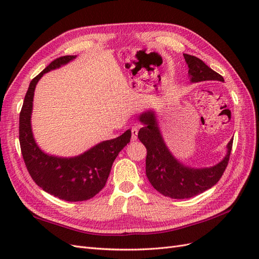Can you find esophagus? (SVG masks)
Wrapping results in <instances>:
<instances>
[{
	"label": "esophagus",
	"mask_w": 259,
	"mask_h": 259,
	"mask_svg": "<svg viewBox=\"0 0 259 259\" xmlns=\"http://www.w3.org/2000/svg\"><path fill=\"white\" fill-rule=\"evenodd\" d=\"M137 135H138L137 127H133L132 128V140H133V142H135V140H137Z\"/></svg>",
	"instance_id": "obj_1"
}]
</instances>
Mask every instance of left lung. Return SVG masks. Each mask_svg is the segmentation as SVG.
Instances as JSON below:
<instances>
[{
	"label": "left lung",
	"instance_id": "left-lung-1",
	"mask_svg": "<svg viewBox=\"0 0 259 259\" xmlns=\"http://www.w3.org/2000/svg\"><path fill=\"white\" fill-rule=\"evenodd\" d=\"M184 57L192 83L208 80L224 81L221 74L211 70L200 58L188 54H184ZM139 121L144 124V127L139 130L138 138L147 149L146 175L155 190L171 199H188L209 189L222 178L228 165L233 139L227 146L228 151L223 161L211 167L192 168L185 166L169 152L153 111L140 114Z\"/></svg>",
	"mask_w": 259,
	"mask_h": 259
}]
</instances>
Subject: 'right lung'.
<instances>
[{
	"mask_svg": "<svg viewBox=\"0 0 259 259\" xmlns=\"http://www.w3.org/2000/svg\"><path fill=\"white\" fill-rule=\"evenodd\" d=\"M74 58L69 55L53 60L30 82L19 114L20 149L30 176L44 191L69 202L90 200L103 189L115 158L130 143L132 136L131 130H127L121 136L100 143L73 158L46 154L37 147L31 130L35 85L44 73Z\"/></svg>",
	"mask_w": 259,
	"mask_h": 259,
	"instance_id": "1",
	"label": "right lung"
}]
</instances>
